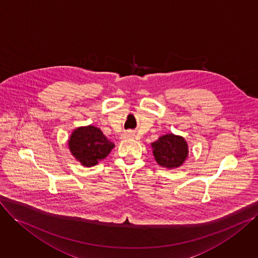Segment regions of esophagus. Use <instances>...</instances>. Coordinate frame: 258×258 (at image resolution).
<instances>
[{"label":"esophagus","mask_w":258,"mask_h":258,"mask_svg":"<svg viewBox=\"0 0 258 258\" xmlns=\"http://www.w3.org/2000/svg\"><path fill=\"white\" fill-rule=\"evenodd\" d=\"M134 136V134L130 131H127V132H124L122 135H121V138L122 139H129V138H132Z\"/></svg>","instance_id":"esophagus-1"}]
</instances>
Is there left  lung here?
Masks as SVG:
<instances>
[{
  "label": "left lung",
  "instance_id": "8db88e82",
  "mask_svg": "<svg viewBox=\"0 0 258 258\" xmlns=\"http://www.w3.org/2000/svg\"><path fill=\"white\" fill-rule=\"evenodd\" d=\"M156 162L163 168L175 169L186 161L188 145L186 140L173 133H167L151 144Z\"/></svg>",
  "mask_w": 258,
  "mask_h": 258
}]
</instances>
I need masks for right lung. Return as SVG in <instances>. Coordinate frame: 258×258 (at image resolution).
Segmentation results:
<instances>
[{
    "label": "right lung",
    "mask_w": 258,
    "mask_h": 258,
    "mask_svg": "<svg viewBox=\"0 0 258 258\" xmlns=\"http://www.w3.org/2000/svg\"><path fill=\"white\" fill-rule=\"evenodd\" d=\"M70 152L84 167H92L105 159L114 145L102 131L92 125L76 128L69 140Z\"/></svg>",
    "instance_id": "right-lung-1"
}]
</instances>
